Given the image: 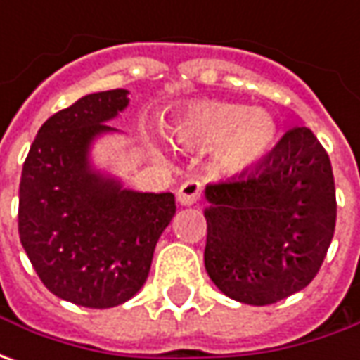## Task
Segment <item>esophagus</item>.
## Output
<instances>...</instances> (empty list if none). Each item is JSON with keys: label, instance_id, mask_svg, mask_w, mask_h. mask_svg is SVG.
<instances>
[{"label": "esophagus", "instance_id": "obj_1", "mask_svg": "<svg viewBox=\"0 0 360 360\" xmlns=\"http://www.w3.org/2000/svg\"><path fill=\"white\" fill-rule=\"evenodd\" d=\"M199 197H201V183H199V181H185L179 189H177V201H179L183 207H191V205H195L199 201Z\"/></svg>", "mask_w": 360, "mask_h": 360}]
</instances>
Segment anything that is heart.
<instances>
[{"instance_id": "b5f03b06", "label": "heart", "mask_w": 360, "mask_h": 360, "mask_svg": "<svg viewBox=\"0 0 360 360\" xmlns=\"http://www.w3.org/2000/svg\"><path fill=\"white\" fill-rule=\"evenodd\" d=\"M173 139L211 147V163L223 175H241L265 159L279 141V123L265 109L229 101H197L171 121Z\"/></svg>"}]
</instances>
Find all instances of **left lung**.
I'll return each mask as SVG.
<instances>
[{"label": "left lung", "mask_w": 360, "mask_h": 360, "mask_svg": "<svg viewBox=\"0 0 360 360\" xmlns=\"http://www.w3.org/2000/svg\"><path fill=\"white\" fill-rule=\"evenodd\" d=\"M205 269L221 292L271 304L315 279L337 221L327 151L292 127L255 169L205 187Z\"/></svg>", "instance_id": "obj_1"}]
</instances>
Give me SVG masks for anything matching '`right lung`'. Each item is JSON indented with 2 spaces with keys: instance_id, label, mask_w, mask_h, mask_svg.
I'll return each mask as SVG.
<instances>
[{
  "instance_id": "right-lung-1",
  "label": "right lung",
  "mask_w": 360,
  "mask_h": 360,
  "mask_svg": "<svg viewBox=\"0 0 360 360\" xmlns=\"http://www.w3.org/2000/svg\"><path fill=\"white\" fill-rule=\"evenodd\" d=\"M127 89L89 94L45 121L19 183V239L49 291L109 309L147 281L155 245L175 215L173 193L125 189L97 169L91 147L129 105Z\"/></svg>"
}]
</instances>
